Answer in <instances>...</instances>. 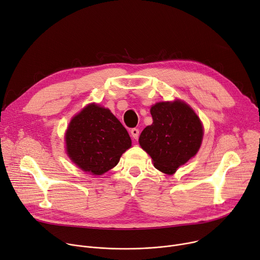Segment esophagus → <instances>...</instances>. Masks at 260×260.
Segmentation results:
<instances>
[{"instance_id":"obj_1","label":"esophagus","mask_w":260,"mask_h":260,"mask_svg":"<svg viewBox=\"0 0 260 260\" xmlns=\"http://www.w3.org/2000/svg\"><path fill=\"white\" fill-rule=\"evenodd\" d=\"M131 134H132V137H133L135 140H137V139L139 138L140 132H139L138 128H132V129H131Z\"/></svg>"}]
</instances>
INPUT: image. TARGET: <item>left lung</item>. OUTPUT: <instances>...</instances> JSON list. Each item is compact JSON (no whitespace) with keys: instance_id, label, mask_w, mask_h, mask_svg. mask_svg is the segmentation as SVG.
Wrapping results in <instances>:
<instances>
[{"instance_id":"left-lung-1","label":"left lung","mask_w":260,"mask_h":260,"mask_svg":"<svg viewBox=\"0 0 260 260\" xmlns=\"http://www.w3.org/2000/svg\"><path fill=\"white\" fill-rule=\"evenodd\" d=\"M150 113L153 122L141 133L140 145L151 156L157 170L173 174L199 150L203 137L201 121L180 101L157 103Z\"/></svg>"}]
</instances>
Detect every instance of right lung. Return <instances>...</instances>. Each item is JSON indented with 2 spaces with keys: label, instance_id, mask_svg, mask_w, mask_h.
I'll return each instance as SVG.
<instances>
[{
  "label": "right lung",
  "instance_id": "1",
  "mask_svg": "<svg viewBox=\"0 0 260 260\" xmlns=\"http://www.w3.org/2000/svg\"><path fill=\"white\" fill-rule=\"evenodd\" d=\"M69 157L85 172L102 175L114 168L132 146L131 137L110 110L88 105L69 123L65 135Z\"/></svg>",
  "mask_w": 260,
  "mask_h": 260
}]
</instances>
